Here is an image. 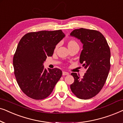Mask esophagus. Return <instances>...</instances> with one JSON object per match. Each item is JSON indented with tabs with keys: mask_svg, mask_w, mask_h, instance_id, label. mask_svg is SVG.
Instances as JSON below:
<instances>
[{
	"mask_svg": "<svg viewBox=\"0 0 123 123\" xmlns=\"http://www.w3.org/2000/svg\"><path fill=\"white\" fill-rule=\"evenodd\" d=\"M63 75H69V73L66 72H63Z\"/></svg>",
	"mask_w": 123,
	"mask_h": 123,
	"instance_id": "34e87169",
	"label": "esophagus"
}]
</instances>
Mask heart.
<instances>
[{"label": "heart", "mask_w": 123, "mask_h": 123, "mask_svg": "<svg viewBox=\"0 0 123 123\" xmlns=\"http://www.w3.org/2000/svg\"><path fill=\"white\" fill-rule=\"evenodd\" d=\"M74 46H78V43H77V42H75L74 40H69V41L68 43V48H70V47ZM57 48H58V46H56V48H55V50H56L57 49Z\"/></svg>", "instance_id": "obj_1"}]
</instances>
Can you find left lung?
<instances>
[{"instance_id": "left-lung-1", "label": "left lung", "mask_w": 123, "mask_h": 123, "mask_svg": "<svg viewBox=\"0 0 123 123\" xmlns=\"http://www.w3.org/2000/svg\"><path fill=\"white\" fill-rule=\"evenodd\" d=\"M71 36L83 44L80 62L86 69L83 78L72 73L74 81L70 85L72 91L79 98L95 96L105 85L110 69V50L106 40L99 31L80 28L73 30Z\"/></svg>"}]
</instances>
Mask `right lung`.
Listing matches in <instances>:
<instances>
[{
  "label": "right lung",
  "instance_id": "1",
  "mask_svg": "<svg viewBox=\"0 0 123 123\" xmlns=\"http://www.w3.org/2000/svg\"><path fill=\"white\" fill-rule=\"evenodd\" d=\"M64 37L60 30L41 31L27 33L19 41L13 56L14 75L20 88L30 98H46L61 78V70H47L43 63Z\"/></svg>",
  "mask_w": 123,
  "mask_h": 123
}]
</instances>
